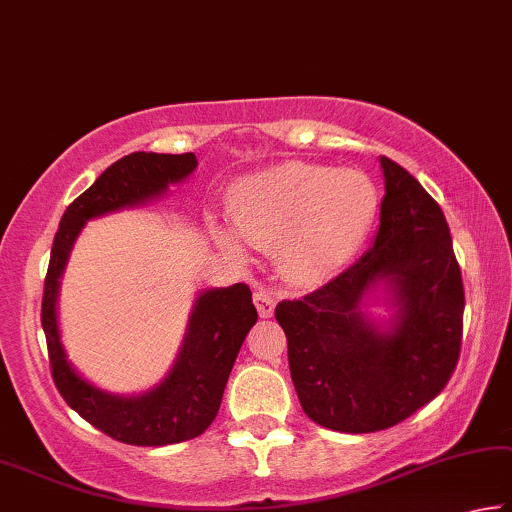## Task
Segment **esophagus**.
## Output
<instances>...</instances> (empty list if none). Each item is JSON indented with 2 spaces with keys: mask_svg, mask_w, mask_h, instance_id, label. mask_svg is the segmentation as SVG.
Listing matches in <instances>:
<instances>
[{
  "mask_svg": "<svg viewBox=\"0 0 512 512\" xmlns=\"http://www.w3.org/2000/svg\"><path fill=\"white\" fill-rule=\"evenodd\" d=\"M254 304H256V309H258V316H261V318H272L274 306H277V300H274V295L265 293V290H256V293H254Z\"/></svg>",
  "mask_w": 512,
  "mask_h": 512,
  "instance_id": "esophagus-1",
  "label": "esophagus"
}]
</instances>
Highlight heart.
Returning a JSON list of instances; mask_svg holds the SVG:
<instances>
[{
  "instance_id": "b5f03b06",
  "label": "heart",
  "mask_w": 512,
  "mask_h": 512,
  "mask_svg": "<svg viewBox=\"0 0 512 512\" xmlns=\"http://www.w3.org/2000/svg\"><path fill=\"white\" fill-rule=\"evenodd\" d=\"M375 185L357 171L290 162L242 180L229 217L251 247L277 251L293 283L332 277L357 254L377 217ZM219 245L240 254L231 231L212 229Z\"/></svg>"
}]
</instances>
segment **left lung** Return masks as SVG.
Here are the masks:
<instances>
[{
	"label": "left lung",
	"instance_id": "1",
	"mask_svg": "<svg viewBox=\"0 0 512 512\" xmlns=\"http://www.w3.org/2000/svg\"><path fill=\"white\" fill-rule=\"evenodd\" d=\"M384 199L375 242L334 281L274 309L304 414L338 432L396 426L446 387L460 357L462 290L442 208L419 180L380 157ZM371 294L394 311L365 313Z\"/></svg>",
	"mask_w": 512,
	"mask_h": 512
}]
</instances>
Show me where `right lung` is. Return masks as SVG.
Listing matches in <instances>:
<instances>
[{"label": "right lung", "instance_id": "1", "mask_svg": "<svg viewBox=\"0 0 512 512\" xmlns=\"http://www.w3.org/2000/svg\"><path fill=\"white\" fill-rule=\"evenodd\" d=\"M196 155L130 153L107 167L89 190L66 208L47 265L41 322L54 384L66 403L105 435L132 446H167L199 437L215 421L240 345L258 313L245 283L210 288L194 300L187 332L169 373L155 387L121 396L84 380L61 343L57 300L70 249L86 222L109 212L146 206L183 183Z\"/></svg>", "mask_w": 512, "mask_h": 512}]
</instances>
